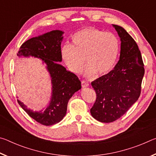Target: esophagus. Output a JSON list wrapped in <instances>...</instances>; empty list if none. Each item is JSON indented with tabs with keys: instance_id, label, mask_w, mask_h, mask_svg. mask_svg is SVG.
Returning a JSON list of instances; mask_svg holds the SVG:
<instances>
[{
	"instance_id": "obj_1",
	"label": "esophagus",
	"mask_w": 156,
	"mask_h": 156,
	"mask_svg": "<svg viewBox=\"0 0 156 156\" xmlns=\"http://www.w3.org/2000/svg\"><path fill=\"white\" fill-rule=\"evenodd\" d=\"M81 83H82V87H89V84L87 83V82H86L84 80L82 81Z\"/></svg>"
}]
</instances>
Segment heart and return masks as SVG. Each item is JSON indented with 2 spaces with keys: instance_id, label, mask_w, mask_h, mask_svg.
<instances>
[{
  "instance_id": "b5f03b06",
  "label": "heart",
  "mask_w": 156,
  "mask_h": 156,
  "mask_svg": "<svg viewBox=\"0 0 156 156\" xmlns=\"http://www.w3.org/2000/svg\"><path fill=\"white\" fill-rule=\"evenodd\" d=\"M120 41L116 35L94 27H87L72 36V44L66 43L60 54L69 69L80 74L87 65L85 75L93 77L110 72L117 61L120 53Z\"/></svg>"
}]
</instances>
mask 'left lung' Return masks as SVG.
I'll use <instances>...</instances> for the list:
<instances>
[{
  "mask_svg": "<svg viewBox=\"0 0 156 156\" xmlns=\"http://www.w3.org/2000/svg\"><path fill=\"white\" fill-rule=\"evenodd\" d=\"M121 41L120 59L114 69L91 83L96 99L91 115L101 122L119 119L139 98L144 74L140 51L133 38L120 26L113 25Z\"/></svg>",
  "mask_w": 156,
  "mask_h": 156,
  "instance_id": "left-lung-1",
  "label": "left lung"
}]
</instances>
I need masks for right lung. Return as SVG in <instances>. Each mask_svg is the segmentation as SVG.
<instances>
[{
  "mask_svg": "<svg viewBox=\"0 0 156 156\" xmlns=\"http://www.w3.org/2000/svg\"><path fill=\"white\" fill-rule=\"evenodd\" d=\"M63 33L62 31L54 30L29 39L21 45L17 54L19 58H38L47 65L51 76L52 95L50 103L44 112H33L18 100L20 106L31 118L45 126L55 125L63 119L69 100L81 89V82L78 76L56 62L62 61L60 45Z\"/></svg>",
  "mask_w": 156,
  "mask_h": 156,
  "instance_id": "1",
  "label": "right lung"
}]
</instances>
